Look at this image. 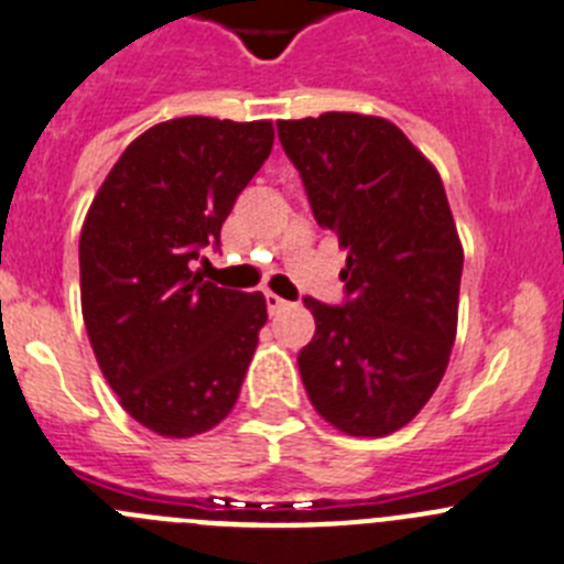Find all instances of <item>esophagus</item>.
Listing matches in <instances>:
<instances>
[{"instance_id":"1","label":"esophagus","mask_w":564,"mask_h":564,"mask_svg":"<svg viewBox=\"0 0 564 564\" xmlns=\"http://www.w3.org/2000/svg\"><path fill=\"white\" fill-rule=\"evenodd\" d=\"M264 300H267V312H270V314H278V312H283V308L289 306L286 300H283V297H278L275 292H264Z\"/></svg>"}]
</instances>
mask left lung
I'll use <instances>...</instances> for the list:
<instances>
[{
  "label": "left lung",
  "instance_id": "8db88e82",
  "mask_svg": "<svg viewBox=\"0 0 564 564\" xmlns=\"http://www.w3.org/2000/svg\"><path fill=\"white\" fill-rule=\"evenodd\" d=\"M314 219L347 250V300L314 314L297 356L319 414L350 436H387L440 387L459 319L465 252L434 163L389 119L330 110L278 122Z\"/></svg>",
  "mask_w": 564,
  "mask_h": 564
}]
</instances>
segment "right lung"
Segmentation results:
<instances>
[{
  "mask_svg": "<svg viewBox=\"0 0 564 564\" xmlns=\"http://www.w3.org/2000/svg\"><path fill=\"white\" fill-rule=\"evenodd\" d=\"M272 122L170 119L113 163L80 234V303L94 356L124 412L172 440L236 406L267 323L261 292L203 281L192 264L270 158Z\"/></svg>",
  "mask_w": 564,
  "mask_h": 564,
  "instance_id": "right-lung-1",
  "label": "right lung"
}]
</instances>
